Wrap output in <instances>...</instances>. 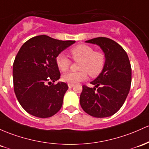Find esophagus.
<instances>
[{
    "label": "esophagus",
    "mask_w": 149,
    "mask_h": 149,
    "mask_svg": "<svg viewBox=\"0 0 149 149\" xmlns=\"http://www.w3.org/2000/svg\"><path fill=\"white\" fill-rule=\"evenodd\" d=\"M68 88H73V86H74V85H73V84H70V83H68Z\"/></svg>",
    "instance_id": "obj_1"
}]
</instances>
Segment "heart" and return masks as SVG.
<instances>
[{
    "mask_svg": "<svg viewBox=\"0 0 149 149\" xmlns=\"http://www.w3.org/2000/svg\"><path fill=\"white\" fill-rule=\"evenodd\" d=\"M71 54L75 61H79L78 72H70L62 76L64 82L70 84L85 81L88 73L92 77H96L101 73L105 64V55L102 52H95L91 47L85 45H78L71 49ZM56 63L60 71L64 72L69 68L71 61L63 54L56 57Z\"/></svg>",
    "mask_w": 149,
    "mask_h": 149,
    "instance_id": "heart-1",
    "label": "heart"
}]
</instances>
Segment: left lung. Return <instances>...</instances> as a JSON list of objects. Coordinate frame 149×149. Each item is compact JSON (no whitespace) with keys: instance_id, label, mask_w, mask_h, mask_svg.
<instances>
[{"instance_id":"1","label":"left lung","mask_w":149,"mask_h":149,"mask_svg":"<svg viewBox=\"0 0 149 149\" xmlns=\"http://www.w3.org/2000/svg\"><path fill=\"white\" fill-rule=\"evenodd\" d=\"M86 42L99 46L106 61L102 72L91 82L95 87L83 86L80 104L83 110L93 117H110L122 107L130 92V59L125 49L111 39L97 37Z\"/></svg>"}]
</instances>
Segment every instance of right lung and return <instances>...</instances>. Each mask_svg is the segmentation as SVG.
Instances as JSON below:
<instances>
[{"instance_id": "obj_1", "label": "right lung", "mask_w": 149, "mask_h": 149, "mask_svg": "<svg viewBox=\"0 0 149 149\" xmlns=\"http://www.w3.org/2000/svg\"><path fill=\"white\" fill-rule=\"evenodd\" d=\"M75 42L39 35L29 39L19 49L13 68L14 91L20 105L29 114L47 118L61 108L68 88L63 82L54 84L61 76L56 57Z\"/></svg>"}]
</instances>
